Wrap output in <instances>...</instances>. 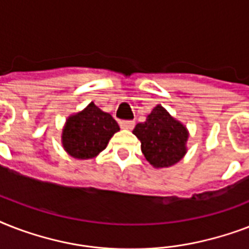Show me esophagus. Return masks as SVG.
<instances>
[{
    "instance_id": "obj_1",
    "label": "esophagus",
    "mask_w": 249,
    "mask_h": 249,
    "mask_svg": "<svg viewBox=\"0 0 249 249\" xmlns=\"http://www.w3.org/2000/svg\"><path fill=\"white\" fill-rule=\"evenodd\" d=\"M134 125H136V123L132 120H123L120 121V126L123 129H133L134 128Z\"/></svg>"
}]
</instances>
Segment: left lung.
Returning <instances> with one entry per match:
<instances>
[{
	"instance_id": "8db88e82",
	"label": "left lung",
	"mask_w": 249,
	"mask_h": 249,
	"mask_svg": "<svg viewBox=\"0 0 249 249\" xmlns=\"http://www.w3.org/2000/svg\"><path fill=\"white\" fill-rule=\"evenodd\" d=\"M133 134L141 141L146 160L155 168L174 165L187 151V129L160 105L152 109L144 123L136 125Z\"/></svg>"
}]
</instances>
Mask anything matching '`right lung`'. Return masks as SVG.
<instances>
[{"instance_id":"add662e5","label":"right lung","mask_w":249,"mask_h":249,"mask_svg":"<svg viewBox=\"0 0 249 249\" xmlns=\"http://www.w3.org/2000/svg\"><path fill=\"white\" fill-rule=\"evenodd\" d=\"M120 128L109 113L93 102L67 119L62 133L64 150L76 159H91L107 147L108 141Z\"/></svg>"}]
</instances>
